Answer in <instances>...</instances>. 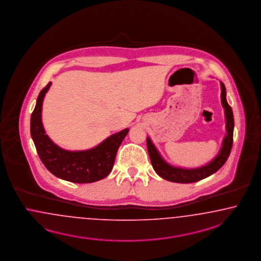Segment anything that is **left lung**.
<instances>
[{
	"instance_id": "8db88e82",
	"label": "left lung",
	"mask_w": 261,
	"mask_h": 261,
	"mask_svg": "<svg viewBox=\"0 0 261 261\" xmlns=\"http://www.w3.org/2000/svg\"><path fill=\"white\" fill-rule=\"evenodd\" d=\"M221 88V105L224 109V116H225V130L226 134L222 140L221 147L219 149L217 156L214 157L208 163L196 168H184L179 166H174L167 162L159 150L157 149L155 145L152 143L149 137L146 138V146L148 155L150 158L151 165L156 172L159 177L173 182L178 184H190L199 181L205 177H208L219 171L223 164L226 162L229 156L230 151L233 144V130H234V117L233 112L226 100V89L223 83L220 82Z\"/></svg>"
}]
</instances>
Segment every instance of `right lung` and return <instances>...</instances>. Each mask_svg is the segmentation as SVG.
I'll list each match as a JSON object with an SVG mask.
<instances>
[{
  "label": "right lung",
  "instance_id": "add662e5",
  "mask_svg": "<svg viewBox=\"0 0 261 261\" xmlns=\"http://www.w3.org/2000/svg\"><path fill=\"white\" fill-rule=\"evenodd\" d=\"M50 86L51 83L39 94L30 124L32 139L42 163L55 177L71 182L88 184L104 178L113 170L117 149L129 129L113 134L99 145L85 150H67L57 146L45 134L42 125V103Z\"/></svg>",
  "mask_w": 261,
  "mask_h": 261
}]
</instances>
